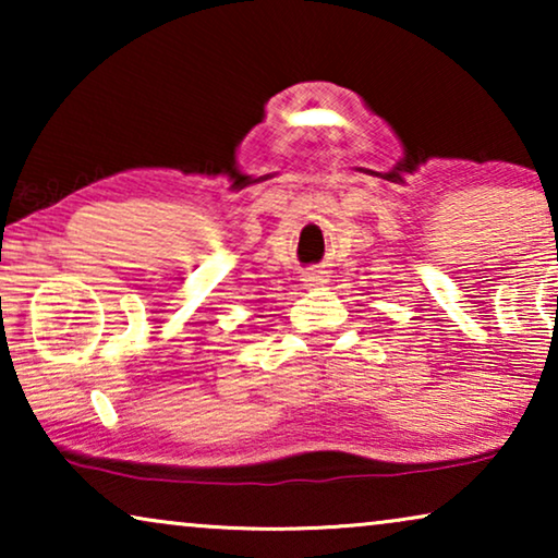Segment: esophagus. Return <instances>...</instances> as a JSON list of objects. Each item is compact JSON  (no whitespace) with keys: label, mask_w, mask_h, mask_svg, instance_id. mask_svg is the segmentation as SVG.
<instances>
[{"label":"esophagus","mask_w":558,"mask_h":558,"mask_svg":"<svg viewBox=\"0 0 558 558\" xmlns=\"http://www.w3.org/2000/svg\"><path fill=\"white\" fill-rule=\"evenodd\" d=\"M302 281H304V287L315 289V287H323L325 281H327V277H325V271H319V269H310V271H304V274H302Z\"/></svg>","instance_id":"1"}]
</instances>
